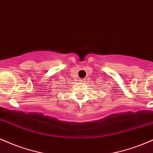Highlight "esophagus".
Here are the masks:
<instances>
[{
  "mask_svg": "<svg viewBox=\"0 0 153 153\" xmlns=\"http://www.w3.org/2000/svg\"><path fill=\"white\" fill-rule=\"evenodd\" d=\"M80 82H86V80H85V78L81 79V80H80Z\"/></svg>",
  "mask_w": 153,
  "mask_h": 153,
  "instance_id": "34e87169",
  "label": "esophagus"
}]
</instances>
